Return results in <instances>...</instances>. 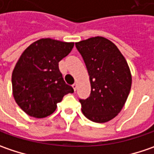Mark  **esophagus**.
<instances>
[{
	"label": "esophagus",
	"mask_w": 154,
	"mask_h": 154,
	"mask_svg": "<svg viewBox=\"0 0 154 154\" xmlns=\"http://www.w3.org/2000/svg\"><path fill=\"white\" fill-rule=\"evenodd\" d=\"M72 88L74 89V90L76 91L77 90V84H74L73 85H72Z\"/></svg>",
	"instance_id": "obj_1"
}]
</instances>
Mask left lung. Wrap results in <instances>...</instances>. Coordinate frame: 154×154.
I'll return each mask as SVG.
<instances>
[{
  "mask_svg": "<svg viewBox=\"0 0 154 154\" xmlns=\"http://www.w3.org/2000/svg\"><path fill=\"white\" fill-rule=\"evenodd\" d=\"M90 77V97L79 100L89 120L104 123L122 111L129 95L132 75L127 60L109 39L97 36L76 43Z\"/></svg>",
  "mask_w": 154,
  "mask_h": 154,
  "instance_id": "obj_1",
  "label": "left lung"
}]
</instances>
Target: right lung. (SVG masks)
I'll use <instances>...</instances> for the list:
<instances>
[{
    "label": "right lung",
    "instance_id": "right-lung-1",
    "mask_svg": "<svg viewBox=\"0 0 154 154\" xmlns=\"http://www.w3.org/2000/svg\"><path fill=\"white\" fill-rule=\"evenodd\" d=\"M73 46L74 42L45 38L31 44L20 55L12 73L13 96L29 116H49L66 94L74 92L58 69V62Z\"/></svg>",
    "mask_w": 154,
    "mask_h": 154
}]
</instances>
